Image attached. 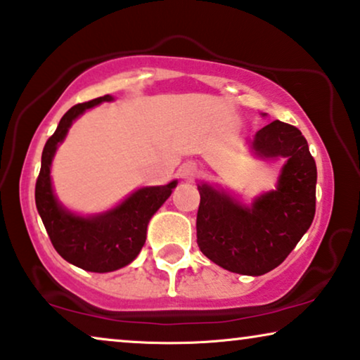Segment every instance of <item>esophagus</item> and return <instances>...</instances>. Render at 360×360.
Listing matches in <instances>:
<instances>
[{
    "instance_id": "34e87169",
    "label": "esophagus",
    "mask_w": 360,
    "mask_h": 360,
    "mask_svg": "<svg viewBox=\"0 0 360 360\" xmlns=\"http://www.w3.org/2000/svg\"><path fill=\"white\" fill-rule=\"evenodd\" d=\"M179 175H180L184 180L191 181V180L195 179V176L198 175V167H197V163H195V162H186V163H184V165H181L180 169H179Z\"/></svg>"
}]
</instances>
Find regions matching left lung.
Returning <instances> with one entry per match:
<instances>
[{
	"label": "left lung",
	"mask_w": 360,
	"mask_h": 360,
	"mask_svg": "<svg viewBox=\"0 0 360 360\" xmlns=\"http://www.w3.org/2000/svg\"><path fill=\"white\" fill-rule=\"evenodd\" d=\"M251 148L261 158H286L276 190L246 207L225 191L200 184L197 243L208 259L228 271L261 276L281 264L309 230L317 169L301 130L281 120L258 130Z\"/></svg>",
	"instance_id": "left-lung-1"
}]
</instances>
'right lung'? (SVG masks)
Instances as JSON below:
<instances>
[{
  "mask_svg": "<svg viewBox=\"0 0 360 360\" xmlns=\"http://www.w3.org/2000/svg\"><path fill=\"white\" fill-rule=\"evenodd\" d=\"M105 101H112V96L82 102L63 115L44 146L34 191L37 213L54 250L71 264L92 273L115 271L137 258L146 243L148 221L176 186V180L162 186H143L115 208L94 217L71 213L58 202L51 184V163L56 148L79 115Z\"/></svg>",
  "mask_w": 360,
  "mask_h": 360,
  "instance_id": "1",
  "label": "right lung"
}]
</instances>
